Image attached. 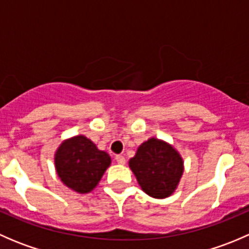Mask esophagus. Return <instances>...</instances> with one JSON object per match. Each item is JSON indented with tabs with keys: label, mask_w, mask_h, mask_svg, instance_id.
<instances>
[{
	"label": "esophagus",
	"mask_w": 249,
	"mask_h": 249,
	"mask_svg": "<svg viewBox=\"0 0 249 249\" xmlns=\"http://www.w3.org/2000/svg\"><path fill=\"white\" fill-rule=\"evenodd\" d=\"M115 161H117L118 164L123 165L125 164V158L123 157V155H115Z\"/></svg>",
	"instance_id": "34e87169"
}]
</instances>
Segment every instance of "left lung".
<instances>
[{
	"mask_svg": "<svg viewBox=\"0 0 249 249\" xmlns=\"http://www.w3.org/2000/svg\"><path fill=\"white\" fill-rule=\"evenodd\" d=\"M129 165L143 192L157 199L170 196L183 173L179 154L171 145L157 139L142 143Z\"/></svg>",
	"mask_w": 249,
	"mask_h": 249,
	"instance_id": "8db88e82",
	"label": "left lung"
}]
</instances>
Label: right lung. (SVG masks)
Instances as JSON below:
<instances>
[{
    "mask_svg": "<svg viewBox=\"0 0 249 249\" xmlns=\"http://www.w3.org/2000/svg\"><path fill=\"white\" fill-rule=\"evenodd\" d=\"M110 164L106 152L84 136H76L60 145L55 166L62 182L78 193H89L96 187Z\"/></svg>",
    "mask_w": 249,
    "mask_h": 249,
    "instance_id": "1",
    "label": "right lung"
}]
</instances>
